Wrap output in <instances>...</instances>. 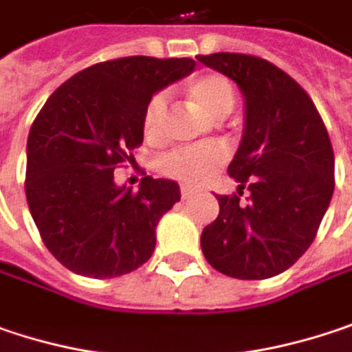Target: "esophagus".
<instances>
[{
	"label": "esophagus",
	"instance_id": "1",
	"mask_svg": "<svg viewBox=\"0 0 352 352\" xmlns=\"http://www.w3.org/2000/svg\"><path fill=\"white\" fill-rule=\"evenodd\" d=\"M180 192H182V198H192V196L196 194V188H192V186H182Z\"/></svg>",
	"mask_w": 352,
	"mask_h": 352
}]
</instances>
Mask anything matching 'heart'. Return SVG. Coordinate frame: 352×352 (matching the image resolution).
<instances>
[{"label": "heart", "instance_id": "1", "mask_svg": "<svg viewBox=\"0 0 352 352\" xmlns=\"http://www.w3.org/2000/svg\"><path fill=\"white\" fill-rule=\"evenodd\" d=\"M190 98L198 108L206 113L222 118L234 108V89L230 82L220 74H202L192 78L188 84ZM166 120V94H156L146 106L144 112V130L148 136H156ZM226 152L222 146H190L170 152L160 164L164 174L182 180V182H200L208 178L214 170L224 162Z\"/></svg>", "mask_w": 352, "mask_h": 352}]
</instances>
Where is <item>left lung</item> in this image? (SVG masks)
<instances>
[{
  "instance_id": "8db88e82",
  "label": "left lung",
  "mask_w": 352,
  "mask_h": 352,
  "mask_svg": "<svg viewBox=\"0 0 352 352\" xmlns=\"http://www.w3.org/2000/svg\"><path fill=\"white\" fill-rule=\"evenodd\" d=\"M244 98V130L228 176L251 198L216 194L220 212L200 246L218 272L263 280L285 272L313 244L335 190V156L322 118L289 74L244 54L198 56Z\"/></svg>"
}]
</instances>
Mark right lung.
Here are the masks:
<instances>
[{
	"instance_id": "right-lung-1",
	"label": "right lung",
	"mask_w": 352,
	"mask_h": 352,
	"mask_svg": "<svg viewBox=\"0 0 352 352\" xmlns=\"http://www.w3.org/2000/svg\"><path fill=\"white\" fill-rule=\"evenodd\" d=\"M190 58L132 56L89 65L56 89L28 136L25 196L47 250L76 274L116 278L146 263L180 200L174 180L118 186L116 166L144 140L154 94L190 76Z\"/></svg>"
}]
</instances>
